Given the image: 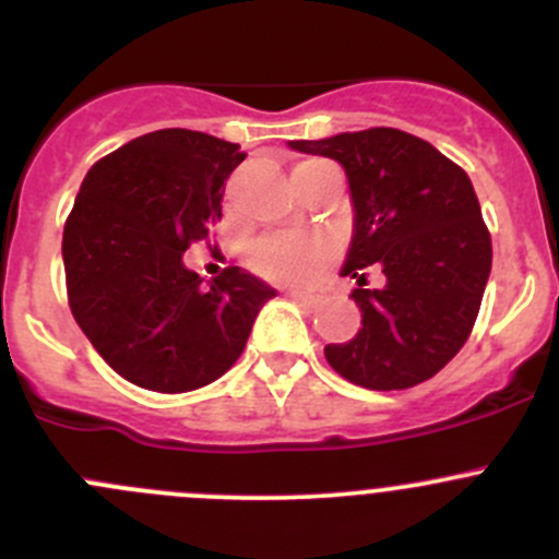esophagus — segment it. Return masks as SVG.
I'll return each mask as SVG.
<instances>
[{"label": "esophagus", "mask_w": 559, "mask_h": 559, "mask_svg": "<svg viewBox=\"0 0 559 559\" xmlns=\"http://www.w3.org/2000/svg\"><path fill=\"white\" fill-rule=\"evenodd\" d=\"M289 297L297 302V306L306 308V311H313V308L319 306V297H313V295H289Z\"/></svg>", "instance_id": "obj_1"}]
</instances>
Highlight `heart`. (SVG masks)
<instances>
[{"mask_svg":"<svg viewBox=\"0 0 559 559\" xmlns=\"http://www.w3.org/2000/svg\"><path fill=\"white\" fill-rule=\"evenodd\" d=\"M337 173L324 159H306L295 165L292 180L308 175ZM332 262V243L321 235H267L248 251V267L278 286H306L319 278Z\"/></svg>","mask_w":559,"mask_h":559,"instance_id":"b5f03b06","label":"heart"}]
</instances>
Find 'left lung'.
I'll return each instance as SVG.
<instances>
[{"instance_id": "1", "label": "left lung", "mask_w": 559, "mask_h": 559, "mask_svg": "<svg viewBox=\"0 0 559 559\" xmlns=\"http://www.w3.org/2000/svg\"><path fill=\"white\" fill-rule=\"evenodd\" d=\"M302 154L330 156L346 170L354 235L341 275L362 326L324 348L352 384L392 392L432 379L465 346L492 270V240L471 178L427 140L392 127L292 140ZM382 270L367 286V267Z\"/></svg>"}]
</instances>
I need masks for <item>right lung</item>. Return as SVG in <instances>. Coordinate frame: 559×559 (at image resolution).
<instances>
[{
	"instance_id": "obj_1",
	"label": "right lung",
	"mask_w": 559,
	"mask_h": 559,
	"mask_svg": "<svg viewBox=\"0 0 559 559\" xmlns=\"http://www.w3.org/2000/svg\"><path fill=\"white\" fill-rule=\"evenodd\" d=\"M243 159L238 143L159 129L83 178L61 238L67 300L121 379L165 394L222 379L275 297L240 267L205 286L183 264L186 248L222 222L224 183Z\"/></svg>"
}]
</instances>
